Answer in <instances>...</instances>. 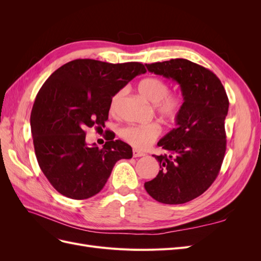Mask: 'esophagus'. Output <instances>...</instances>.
<instances>
[{"instance_id":"1","label":"esophagus","mask_w":261,"mask_h":261,"mask_svg":"<svg viewBox=\"0 0 261 261\" xmlns=\"http://www.w3.org/2000/svg\"><path fill=\"white\" fill-rule=\"evenodd\" d=\"M133 155L135 156V158H138V156H144V155H145V153H144V152H140V151H138L137 149H134V150H133Z\"/></svg>"}]
</instances>
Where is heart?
Segmentation results:
<instances>
[{
    "label": "heart",
    "mask_w": 261,
    "mask_h": 261,
    "mask_svg": "<svg viewBox=\"0 0 261 261\" xmlns=\"http://www.w3.org/2000/svg\"><path fill=\"white\" fill-rule=\"evenodd\" d=\"M138 91L145 99L154 105L155 112L163 120L170 121L178 112L180 101L176 94L169 93L168 84L159 77H147L138 84ZM124 90L116 92L110 102V110L115 111ZM161 127L156 123L133 124L122 128L121 136L137 149H146L160 136Z\"/></svg>",
    "instance_id": "heart-1"
}]
</instances>
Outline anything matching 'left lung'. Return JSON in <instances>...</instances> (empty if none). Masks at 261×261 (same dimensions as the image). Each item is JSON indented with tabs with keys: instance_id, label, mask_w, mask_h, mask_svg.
<instances>
[{
	"instance_id": "left-lung-1",
	"label": "left lung",
	"mask_w": 261,
	"mask_h": 261,
	"mask_svg": "<svg viewBox=\"0 0 261 261\" xmlns=\"http://www.w3.org/2000/svg\"><path fill=\"white\" fill-rule=\"evenodd\" d=\"M146 66L150 73L176 82L184 102L176 115V127L158 143L165 153L153 154L160 171L146 181L145 188L159 202L185 203L206 192L219 174L226 150L228 99L216 74L188 60Z\"/></svg>"
}]
</instances>
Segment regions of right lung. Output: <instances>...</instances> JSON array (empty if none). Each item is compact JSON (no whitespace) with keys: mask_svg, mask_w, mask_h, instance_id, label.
Wrapping results in <instances>:
<instances>
[{"mask_svg":"<svg viewBox=\"0 0 261 261\" xmlns=\"http://www.w3.org/2000/svg\"><path fill=\"white\" fill-rule=\"evenodd\" d=\"M144 73L138 62L78 59L42 85L30 115L31 133L39 167L60 194L90 198L103 188L118 160L133 156L132 147L122 140L107 141L101 149L88 145L86 129L105 127L112 97Z\"/></svg>","mask_w":261,"mask_h":261,"instance_id":"right-lung-1","label":"right lung"}]
</instances>
